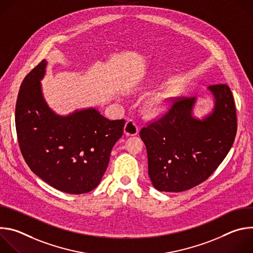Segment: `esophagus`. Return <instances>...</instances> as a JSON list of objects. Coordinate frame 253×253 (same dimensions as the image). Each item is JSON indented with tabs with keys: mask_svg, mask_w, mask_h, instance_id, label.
Instances as JSON below:
<instances>
[{
	"mask_svg": "<svg viewBox=\"0 0 253 253\" xmlns=\"http://www.w3.org/2000/svg\"><path fill=\"white\" fill-rule=\"evenodd\" d=\"M139 128L134 120H128L124 127V134L127 136H134L138 133Z\"/></svg>",
	"mask_w": 253,
	"mask_h": 253,
	"instance_id": "obj_1",
	"label": "esophagus"
}]
</instances>
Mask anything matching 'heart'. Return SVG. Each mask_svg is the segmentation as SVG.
I'll use <instances>...</instances> for the list:
<instances>
[{
  "instance_id": "obj_1",
  "label": "heart",
  "mask_w": 253,
  "mask_h": 253,
  "mask_svg": "<svg viewBox=\"0 0 253 253\" xmlns=\"http://www.w3.org/2000/svg\"><path fill=\"white\" fill-rule=\"evenodd\" d=\"M170 95L168 93H158L153 95L147 102V111L152 116H159L166 112Z\"/></svg>"
}]
</instances>
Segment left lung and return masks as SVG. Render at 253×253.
Instances as JSON below:
<instances>
[{
  "label": "left lung",
  "mask_w": 253,
  "mask_h": 253,
  "mask_svg": "<svg viewBox=\"0 0 253 253\" xmlns=\"http://www.w3.org/2000/svg\"><path fill=\"white\" fill-rule=\"evenodd\" d=\"M214 107L203 119L192 114L196 97L178 98L159 120L140 131L153 186L164 192L188 190L205 180L226 157L237 130L234 99L225 84L212 85Z\"/></svg>",
  "instance_id": "left-lung-1"
}]
</instances>
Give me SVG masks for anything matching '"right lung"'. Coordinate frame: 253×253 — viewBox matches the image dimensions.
Masks as SVG:
<instances>
[{
    "label": "right lung",
    "instance_id": "right-lung-1",
    "mask_svg": "<svg viewBox=\"0 0 253 253\" xmlns=\"http://www.w3.org/2000/svg\"><path fill=\"white\" fill-rule=\"evenodd\" d=\"M47 61L23 80L16 104V130L30 169L52 187L83 194L98 186L125 121L109 120L95 108L57 115L42 93Z\"/></svg>",
    "mask_w": 253,
    "mask_h": 253
}]
</instances>
